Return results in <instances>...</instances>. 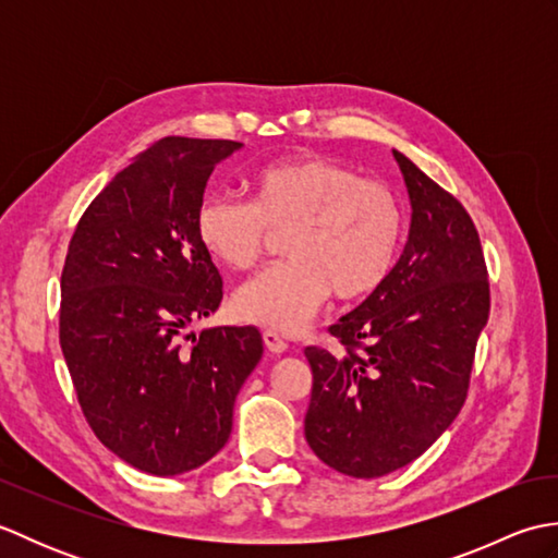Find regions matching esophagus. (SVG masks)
I'll list each match as a JSON object with an SVG mask.
<instances>
[{
    "label": "esophagus",
    "mask_w": 558,
    "mask_h": 558,
    "mask_svg": "<svg viewBox=\"0 0 558 558\" xmlns=\"http://www.w3.org/2000/svg\"><path fill=\"white\" fill-rule=\"evenodd\" d=\"M264 345L268 348V352H272V354H280V352H286L288 350V342L282 340L276 330H264Z\"/></svg>",
    "instance_id": "obj_1"
}]
</instances>
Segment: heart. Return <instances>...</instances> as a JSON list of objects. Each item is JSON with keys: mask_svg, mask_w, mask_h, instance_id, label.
I'll use <instances>...</instances> for the list:
<instances>
[{"mask_svg": "<svg viewBox=\"0 0 558 558\" xmlns=\"http://www.w3.org/2000/svg\"><path fill=\"white\" fill-rule=\"evenodd\" d=\"M252 204L230 194L201 198L198 244L232 270H254L272 234H286V264L246 282L234 314L282 333L300 330L333 294L350 304L381 290L405 240V208L388 186L318 156L266 165L248 180Z\"/></svg>", "mask_w": 558, "mask_h": 558, "instance_id": "heart-1", "label": "heart"}]
</instances>
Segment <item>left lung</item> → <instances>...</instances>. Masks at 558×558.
Returning a JSON list of instances; mask_svg holds the SVG:
<instances>
[{
    "label": "left lung",
    "instance_id": "obj_1",
    "mask_svg": "<svg viewBox=\"0 0 558 558\" xmlns=\"http://www.w3.org/2000/svg\"><path fill=\"white\" fill-rule=\"evenodd\" d=\"M412 204L408 244L381 290L306 348L314 384L304 436L328 468L384 477L420 458L468 398L489 318V278L460 201L393 150Z\"/></svg>",
    "mask_w": 558,
    "mask_h": 558
}]
</instances>
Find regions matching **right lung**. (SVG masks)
Here are the masks:
<instances>
[{
	"label": "right lung",
	"mask_w": 558,
	"mask_h": 558,
	"mask_svg": "<svg viewBox=\"0 0 558 558\" xmlns=\"http://www.w3.org/2000/svg\"><path fill=\"white\" fill-rule=\"evenodd\" d=\"M242 144L168 136L83 213L62 270L59 345L93 434L158 477L228 444L232 408L264 340L254 326L186 333L222 300L194 216L216 165Z\"/></svg>",
	"instance_id": "1"
}]
</instances>
